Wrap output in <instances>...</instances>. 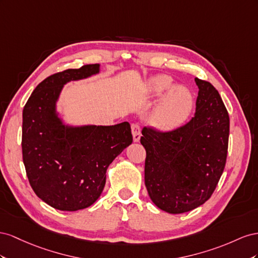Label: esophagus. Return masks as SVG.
<instances>
[{
  "label": "esophagus",
  "instance_id": "1",
  "mask_svg": "<svg viewBox=\"0 0 258 258\" xmlns=\"http://www.w3.org/2000/svg\"><path fill=\"white\" fill-rule=\"evenodd\" d=\"M132 134H133V141L135 143L139 142L141 139V127H139L138 124H132Z\"/></svg>",
  "mask_w": 258,
  "mask_h": 258
}]
</instances>
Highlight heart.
<instances>
[{"instance_id":"b5f03b06","label":"heart","mask_w":258,"mask_h":258,"mask_svg":"<svg viewBox=\"0 0 258 258\" xmlns=\"http://www.w3.org/2000/svg\"><path fill=\"white\" fill-rule=\"evenodd\" d=\"M168 76H157L147 83V93L150 97H159L168 92L154 110L153 121L162 130H174L185 123L192 112L195 97L188 88L176 86ZM172 90H171L170 88Z\"/></svg>"}]
</instances>
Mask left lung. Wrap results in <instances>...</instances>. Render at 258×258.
<instances>
[{
  "label": "left lung",
  "mask_w": 258,
  "mask_h": 258,
  "mask_svg": "<svg viewBox=\"0 0 258 258\" xmlns=\"http://www.w3.org/2000/svg\"><path fill=\"white\" fill-rule=\"evenodd\" d=\"M195 116L171 132L144 127L145 185L162 211L180 214L208 201L222 176L229 138V115L216 88L196 78Z\"/></svg>",
  "instance_id": "left-lung-1"
}]
</instances>
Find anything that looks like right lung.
I'll return each mask as SVG.
<instances>
[{"mask_svg":"<svg viewBox=\"0 0 258 258\" xmlns=\"http://www.w3.org/2000/svg\"><path fill=\"white\" fill-rule=\"evenodd\" d=\"M86 64L46 78L35 87L23 111V159L29 182L42 201L60 211L86 209L104 190L108 166L133 143L128 122L69 125L57 111L63 86L97 75Z\"/></svg>","mask_w":258,"mask_h":258,"instance_id":"right-lung-1","label":"right lung"}]
</instances>
